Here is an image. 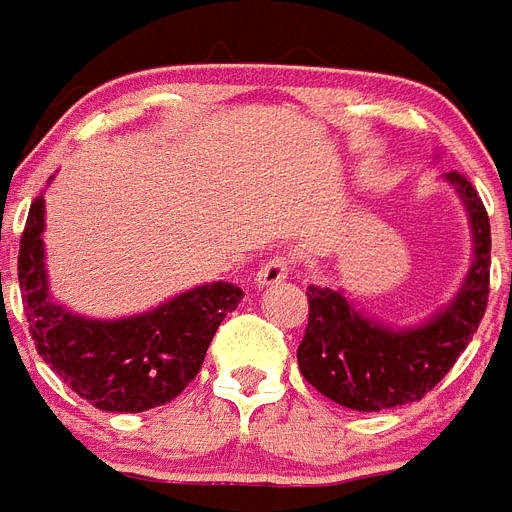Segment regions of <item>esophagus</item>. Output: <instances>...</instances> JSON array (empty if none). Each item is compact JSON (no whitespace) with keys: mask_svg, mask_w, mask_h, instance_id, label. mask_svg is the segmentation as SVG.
<instances>
[{"mask_svg":"<svg viewBox=\"0 0 512 512\" xmlns=\"http://www.w3.org/2000/svg\"><path fill=\"white\" fill-rule=\"evenodd\" d=\"M289 270H292V260L284 255H273L268 263L260 265L255 276V284L257 286H273V284H281L286 276H289Z\"/></svg>","mask_w":512,"mask_h":512,"instance_id":"1","label":"esophagus"}]
</instances>
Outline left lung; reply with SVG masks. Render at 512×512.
<instances>
[{"label": "left lung", "mask_w": 512, "mask_h": 512, "mask_svg": "<svg viewBox=\"0 0 512 512\" xmlns=\"http://www.w3.org/2000/svg\"><path fill=\"white\" fill-rule=\"evenodd\" d=\"M463 199L473 234V263L460 292L429 321L394 328L365 318L328 286H307V328L297 363L310 384L336 405L378 413L418 402L442 381L476 334L489 299L492 234L479 191L460 173H444Z\"/></svg>", "instance_id": "left-lung-1"}]
</instances>
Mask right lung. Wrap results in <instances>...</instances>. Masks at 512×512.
Instances as JSON below:
<instances>
[{
	"mask_svg": "<svg viewBox=\"0 0 512 512\" xmlns=\"http://www.w3.org/2000/svg\"><path fill=\"white\" fill-rule=\"evenodd\" d=\"M44 197L33 199L20 236L18 281L28 331L78 397L107 413H144L176 400L205 363L207 347L244 292L228 281L194 286L149 313L94 321L49 297Z\"/></svg>",
	"mask_w": 512,
	"mask_h": 512,
	"instance_id": "right-lung-1",
	"label": "right lung"
}]
</instances>
